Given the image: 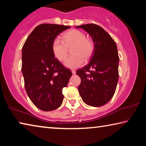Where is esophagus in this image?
Returning <instances> with one entry per match:
<instances>
[{
  "mask_svg": "<svg viewBox=\"0 0 146 146\" xmlns=\"http://www.w3.org/2000/svg\"><path fill=\"white\" fill-rule=\"evenodd\" d=\"M71 72H72L73 75H75V74L76 73V71L74 70H71Z\"/></svg>",
  "mask_w": 146,
  "mask_h": 146,
  "instance_id": "obj_1",
  "label": "esophagus"
}]
</instances>
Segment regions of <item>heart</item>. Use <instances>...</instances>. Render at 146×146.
Listing matches in <instances>:
<instances>
[{
  "label": "heart",
  "mask_w": 146,
  "mask_h": 146,
  "mask_svg": "<svg viewBox=\"0 0 146 146\" xmlns=\"http://www.w3.org/2000/svg\"><path fill=\"white\" fill-rule=\"evenodd\" d=\"M72 55L64 62V66L70 69H75L83 65L84 58L87 60L92 55L93 44L86 38L83 32L73 29L64 35L63 40L60 37H56L52 44L54 56L59 61L65 60L68 56V48H71Z\"/></svg>",
  "instance_id": "b5f03b06"
}]
</instances>
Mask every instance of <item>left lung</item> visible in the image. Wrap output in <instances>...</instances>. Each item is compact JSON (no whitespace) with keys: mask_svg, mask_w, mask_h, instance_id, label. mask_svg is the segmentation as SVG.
Listing matches in <instances>:
<instances>
[{"mask_svg":"<svg viewBox=\"0 0 146 146\" xmlns=\"http://www.w3.org/2000/svg\"><path fill=\"white\" fill-rule=\"evenodd\" d=\"M75 28L85 30L94 43L90 62L76 72L81 79L79 93L87 105L100 107L111 99L117 86L119 57L117 44L108 32L96 24Z\"/></svg>","mask_w":146,"mask_h":146,"instance_id":"obj_1","label":"left lung"}]
</instances>
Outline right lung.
Wrapping results in <instances>:
<instances>
[{
    "label": "right lung",
    "mask_w": 146,
    "mask_h": 146,
    "mask_svg": "<svg viewBox=\"0 0 146 146\" xmlns=\"http://www.w3.org/2000/svg\"><path fill=\"white\" fill-rule=\"evenodd\" d=\"M70 26L43 24L36 26L22 49V73L29 98L44 111L56 110L64 99L71 71L55 58L52 44L57 35Z\"/></svg>",
    "instance_id": "right-lung-1"
}]
</instances>
